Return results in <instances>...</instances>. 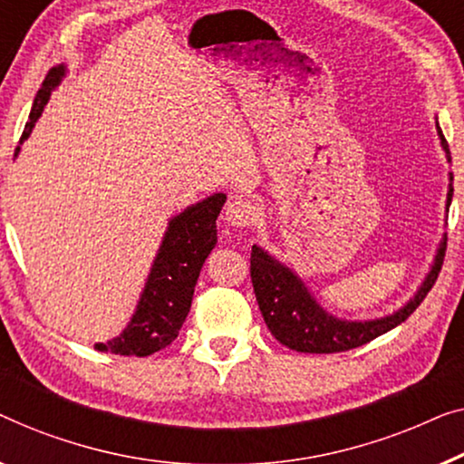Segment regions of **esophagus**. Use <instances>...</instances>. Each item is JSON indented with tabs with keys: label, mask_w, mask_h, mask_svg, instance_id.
I'll use <instances>...</instances> for the list:
<instances>
[{
	"label": "esophagus",
	"mask_w": 464,
	"mask_h": 464,
	"mask_svg": "<svg viewBox=\"0 0 464 464\" xmlns=\"http://www.w3.org/2000/svg\"><path fill=\"white\" fill-rule=\"evenodd\" d=\"M225 217L227 223H231L233 227H250L258 218L256 201L247 198V195H235L225 208Z\"/></svg>",
	"instance_id": "34e87169"
}]
</instances>
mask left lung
Wrapping results in <instances>:
<instances>
[{
	"label": "left lung",
	"instance_id": "1",
	"mask_svg": "<svg viewBox=\"0 0 464 464\" xmlns=\"http://www.w3.org/2000/svg\"><path fill=\"white\" fill-rule=\"evenodd\" d=\"M441 136V145L446 149L450 160L448 142L443 139L441 128L437 126ZM454 176L450 174V180ZM454 188L450 185L448 206L452 201ZM443 256H446V239L441 241L440 252L435 256L433 269L416 292V296L393 315L374 319V322H343L325 313L313 296L306 292L304 284L292 273L288 266L271 258L263 247L252 246L250 256V276L254 295L258 300V309L263 313L266 328L285 347L300 351V353H338V351H349L362 344L374 341L384 332L393 330L395 325L412 315L427 292L433 288L437 276L441 271Z\"/></svg>",
	"mask_w": 464,
	"mask_h": 464
}]
</instances>
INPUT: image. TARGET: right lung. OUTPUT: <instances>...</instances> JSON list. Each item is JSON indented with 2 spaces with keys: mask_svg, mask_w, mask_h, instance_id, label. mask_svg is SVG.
<instances>
[{
  "mask_svg": "<svg viewBox=\"0 0 464 464\" xmlns=\"http://www.w3.org/2000/svg\"><path fill=\"white\" fill-rule=\"evenodd\" d=\"M64 75V67L50 69L34 101L29 121L24 126V140L34 130L37 117L50 92ZM18 151V147H16ZM227 201L225 193H214L169 220L166 237L149 273L145 292L128 328L109 343L94 344L102 353L147 357L168 347L179 336L191 309L193 290L208 254L217 244V218Z\"/></svg>",
  "mask_w": 464,
  "mask_h": 464,
  "instance_id": "1",
  "label": "right lung"
}]
</instances>
